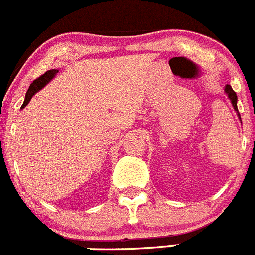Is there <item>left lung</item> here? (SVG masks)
<instances>
[{
	"label": "left lung",
	"mask_w": 255,
	"mask_h": 255,
	"mask_svg": "<svg viewBox=\"0 0 255 255\" xmlns=\"http://www.w3.org/2000/svg\"><path fill=\"white\" fill-rule=\"evenodd\" d=\"M225 93H226V96H228V97H229V100H230V101H231V105H233L234 110H235V111H237V115L239 116L240 121H242V118H240V114H239V111H238V105H237L238 104V96H237V93L234 92V90L231 88L230 85H226L225 86Z\"/></svg>",
	"instance_id": "left-lung-1"
}]
</instances>
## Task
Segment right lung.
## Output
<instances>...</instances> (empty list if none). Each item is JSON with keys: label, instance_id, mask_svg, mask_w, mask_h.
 Wrapping results in <instances>:
<instances>
[{"label": "right lung", "instance_id": "add662e5", "mask_svg": "<svg viewBox=\"0 0 255 255\" xmlns=\"http://www.w3.org/2000/svg\"><path fill=\"white\" fill-rule=\"evenodd\" d=\"M58 72H59V69H50V71L45 72L43 76H40L39 78L35 79L31 85H30V87H29V90H27L26 95H25V101H24V104H22V106H21V109H24V107L26 106L27 104H29L30 100L32 99V96H34L36 92H39L41 88L45 87L49 82H50L51 79L57 76Z\"/></svg>", "mask_w": 255, "mask_h": 255}]
</instances>
